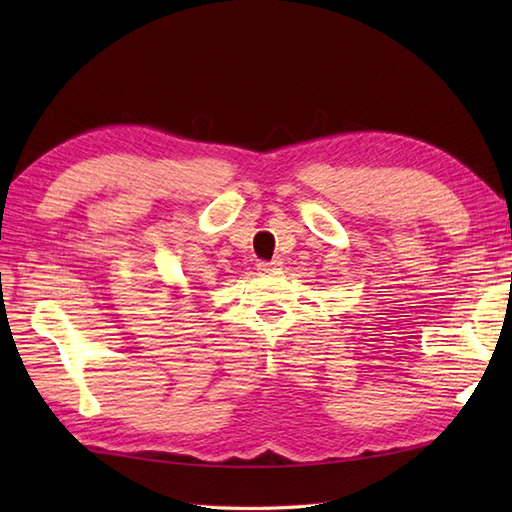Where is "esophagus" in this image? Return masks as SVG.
Segmentation results:
<instances>
[{
  "label": "esophagus",
  "instance_id": "esophagus-1",
  "mask_svg": "<svg viewBox=\"0 0 512 512\" xmlns=\"http://www.w3.org/2000/svg\"><path fill=\"white\" fill-rule=\"evenodd\" d=\"M281 268L279 259H273V262H259L257 270H262V273H275V270Z\"/></svg>",
  "mask_w": 512,
  "mask_h": 512
}]
</instances>
